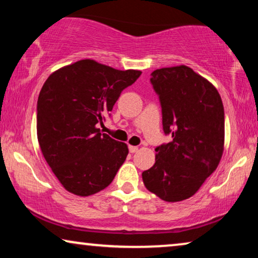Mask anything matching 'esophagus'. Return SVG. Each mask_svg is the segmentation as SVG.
I'll return each mask as SVG.
<instances>
[{
	"label": "esophagus",
	"mask_w": 258,
	"mask_h": 258,
	"mask_svg": "<svg viewBox=\"0 0 258 258\" xmlns=\"http://www.w3.org/2000/svg\"><path fill=\"white\" fill-rule=\"evenodd\" d=\"M137 150H139V148H137V147H135V146H129V151H130V153H132V154L136 153Z\"/></svg>",
	"instance_id": "1"
}]
</instances>
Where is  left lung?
Masks as SVG:
<instances>
[{"instance_id":"1","label":"left lung","mask_w":258,"mask_h":258,"mask_svg":"<svg viewBox=\"0 0 258 258\" xmlns=\"http://www.w3.org/2000/svg\"><path fill=\"white\" fill-rule=\"evenodd\" d=\"M150 76L163 132L172 141L155 149V164L142 172L143 183L161 200L178 202L191 197L220 163L223 103L216 88L186 66L157 69Z\"/></svg>"}]
</instances>
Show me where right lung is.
Here are the masks:
<instances>
[{
    "mask_svg": "<svg viewBox=\"0 0 258 258\" xmlns=\"http://www.w3.org/2000/svg\"><path fill=\"white\" fill-rule=\"evenodd\" d=\"M141 74L81 59L44 82L37 100L38 143L69 192L89 196L101 191L125 161L126 144L100 133L97 124H103L122 91Z\"/></svg>",
    "mask_w": 258,
    "mask_h": 258,
    "instance_id": "1",
    "label": "right lung"
}]
</instances>
